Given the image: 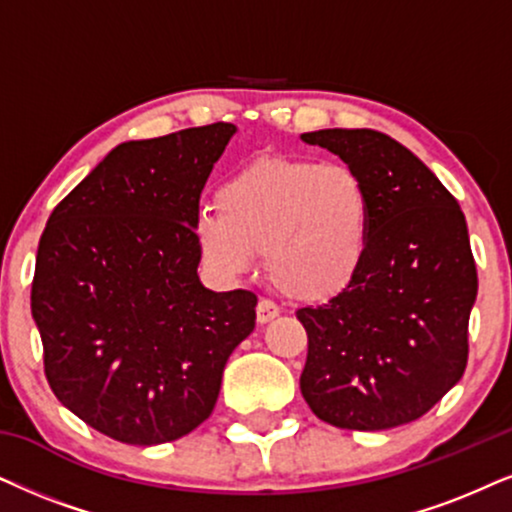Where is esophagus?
<instances>
[{
  "label": "esophagus",
  "instance_id": "esophagus-1",
  "mask_svg": "<svg viewBox=\"0 0 512 512\" xmlns=\"http://www.w3.org/2000/svg\"><path fill=\"white\" fill-rule=\"evenodd\" d=\"M278 314H281V309H278L276 302L264 300V297H262L260 302H257V323H269V321H274Z\"/></svg>",
  "mask_w": 512,
  "mask_h": 512
}]
</instances>
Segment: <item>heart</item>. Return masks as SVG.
<instances>
[{
    "label": "heart",
    "mask_w": 512,
    "mask_h": 512,
    "mask_svg": "<svg viewBox=\"0 0 512 512\" xmlns=\"http://www.w3.org/2000/svg\"><path fill=\"white\" fill-rule=\"evenodd\" d=\"M200 212L196 243L219 276L248 274L264 252L269 281L295 302H328L364 269L373 196L349 165L262 155L219 186Z\"/></svg>",
    "instance_id": "1"
}]
</instances>
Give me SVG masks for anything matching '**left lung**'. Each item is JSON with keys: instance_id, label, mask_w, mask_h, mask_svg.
<instances>
[{"instance_id": "obj_1", "label": "left lung", "mask_w": 512, "mask_h": 512, "mask_svg": "<svg viewBox=\"0 0 512 512\" xmlns=\"http://www.w3.org/2000/svg\"><path fill=\"white\" fill-rule=\"evenodd\" d=\"M364 177L373 229L364 269L345 293L297 309L307 331L300 390L342 430H390L425 416L463 378L477 267L465 215L399 141L375 129H319Z\"/></svg>"}]
</instances>
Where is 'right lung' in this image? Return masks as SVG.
Returning a JSON list of instances; mask_svg holds the SVG:
<instances>
[{
	"label": "right lung",
	"mask_w": 512,
	"mask_h": 512,
	"mask_svg": "<svg viewBox=\"0 0 512 512\" xmlns=\"http://www.w3.org/2000/svg\"><path fill=\"white\" fill-rule=\"evenodd\" d=\"M236 127L115 146L51 212L30 307L56 399L106 437L153 446L215 409L257 295L200 283V191Z\"/></svg>",
	"instance_id": "obj_1"
}]
</instances>
